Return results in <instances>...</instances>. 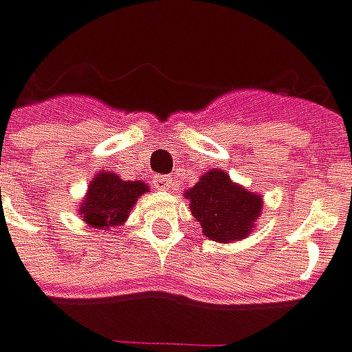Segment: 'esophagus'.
I'll return each instance as SVG.
<instances>
[{
    "label": "esophagus",
    "instance_id": "34e87169",
    "mask_svg": "<svg viewBox=\"0 0 352 352\" xmlns=\"http://www.w3.org/2000/svg\"><path fill=\"white\" fill-rule=\"evenodd\" d=\"M171 186V177L167 175H156L154 177V188H160V190H166Z\"/></svg>",
    "mask_w": 352,
    "mask_h": 352
}]
</instances>
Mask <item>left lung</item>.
<instances>
[{
  "label": "left lung",
  "mask_w": 352,
  "mask_h": 352,
  "mask_svg": "<svg viewBox=\"0 0 352 352\" xmlns=\"http://www.w3.org/2000/svg\"><path fill=\"white\" fill-rule=\"evenodd\" d=\"M186 196L190 198V212L200 221L202 233L221 243L248 235L262 210L260 196L231 183L219 169L206 173Z\"/></svg>",
  "instance_id": "8db88e82"
}]
</instances>
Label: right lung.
Masks as SVG:
<instances>
[{
	"label": "right lung",
	"instance_id": "right-lung-1",
	"mask_svg": "<svg viewBox=\"0 0 352 352\" xmlns=\"http://www.w3.org/2000/svg\"><path fill=\"white\" fill-rule=\"evenodd\" d=\"M144 190H148V186L140 181H121L113 173H100L90 183L80 214L92 227L106 229L119 226L125 221L129 210L135 206Z\"/></svg>",
	"mask_w": 352,
	"mask_h": 352
}]
</instances>
